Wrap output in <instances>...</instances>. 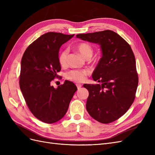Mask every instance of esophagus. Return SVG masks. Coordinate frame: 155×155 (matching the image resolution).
<instances>
[{"instance_id": "obj_1", "label": "esophagus", "mask_w": 155, "mask_h": 155, "mask_svg": "<svg viewBox=\"0 0 155 155\" xmlns=\"http://www.w3.org/2000/svg\"><path fill=\"white\" fill-rule=\"evenodd\" d=\"M76 86H77V87H78V90H79V89H80L81 87V84H76Z\"/></svg>"}]
</instances>
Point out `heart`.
<instances>
[{
	"instance_id": "b5f03b06",
	"label": "heart",
	"mask_w": 155,
	"mask_h": 155,
	"mask_svg": "<svg viewBox=\"0 0 155 155\" xmlns=\"http://www.w3.org/2000/svg\"><path fill=\"white\" fill-rule=\"evenodd\" d=\"M76 49L83 57L85 59L91 58L93 54V49L92 46L86 43H81L78 45ZM68 50H63L60 51L58 56V61L61 67H65L67 64ZM89 74L87 69L83 70H73L66 74V78L68 80L74 82L80 83L85 80L86 77Z\"/></svg>"
}]
</instances>
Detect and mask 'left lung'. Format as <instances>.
Listing matches in <instances>:
<instances>
[{"label":"left lung","instance_id":"1","mask_svg":"<svg viewBox=\"0 0 155 155\" xmlns=\"http://www.w3.org/2000/svg\"><path fill=\"white\" fill-rule=\"evenodd\" d=\"M76 37L100 46L102 55L92 78L101 84L83 85L89 92L86 108L94 120L111 123L123 116L134 100L138 77L133 51L122 37L109 30Z\"/></svg>","mask_w":155,"mask_h":155}]
</instances>
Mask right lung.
<instances>
[{
    "mask_svg": "<svg viewBox=\"0 0 155 155\" xmlns=\"http://www.w3.org/2000/svg\"><path fill=\"white\" fill-rule=\"evenodd\" d=\"M74 35L46 33L27 48L21 59V91L31 113L46 124L57 122L63 118L78 89L68 80L57 88L50 85L61 70L60 47Z\"/></svg>",
    "mask_w": 155,
    "mask_h": 155,
    "instance_id": "add662e5",
    "label": "right lung"
}]
</instances>
